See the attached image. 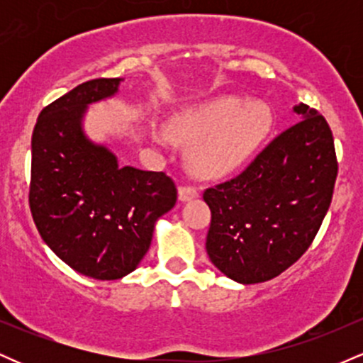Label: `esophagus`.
Returning <instances> with one entry per match:
<instances>
[{
    "label": "esophagus",
    "instance_id": "34e87169",
    "mask_svg": "<svg viewBox=\"0 0 363 363\" xmlns=\"http://www.w3.org/2000/svg\"><path fill=\"white\" fill-rule=\"evenodd\" d=\"M198 194H199L198 187H194V186L184 184V186L179 187V199H181V201H189V199L198 198Z\"/></svg>",
    "mask_w": 363,
    "mask_h": 363
}]
</instances>
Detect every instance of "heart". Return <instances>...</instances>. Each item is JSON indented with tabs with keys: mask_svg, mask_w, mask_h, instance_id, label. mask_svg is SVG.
<instances>
[{
	"mask_svg": "<svg viewBox=\"0 0 363 363\" xmlns=\"http://www.w3.org/2000/svg\"><path fill=\"white\" fill-rule=\"evenodd\" d=\"M272 112L262 104L223 95L191 107L172 121L174 138L194 143L191 167L201 176H220L242 165L264 141ZM164 136H158V141Z\"/></svg>",
	"mask_w": 363,
	"mask_h": 363,
	"instance_id": "1",
	"label": "heart"
}]
</instances>
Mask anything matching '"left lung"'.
Here are the masks:
<instances>
[{"label": "left lung", "mask_w": 363, "mask_h": 363, "mask_svg": "<svg viewBox=\"0 0 363 363\" xmlns=\"http://www.w3.org/2000/svg\"><path fill=\"white\" fill-rule=\"evenodd\" d=\"M301 121L280 133L242 172L205 189L211 210L206 252L232 280L261 283L311 247L338 176L331 128L301 104Z\"/></svg>", "instance_id": "8db88e82"}]
</instances>
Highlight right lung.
I'll list each match as a JSON object with an SVG mask.
<instances>
[{"label":"right lung","mask_w":363,"mask_h":363,"mask_svg":"<svg viewBox=\"0 0 363 363\" xmlns=\"http://www.w3.org/2000/svg\"><path fill=\"white\" fill-rule=\"evenodd\" d=\"M119 78H95L45 106L32 135L28 206L51 251L74 272L119 280L152 244L158 216L177 201L165 172L119 167L82 133L91 102L116 94Z\"/></svg>","instance_id":"add662e5"}]
</instances>
